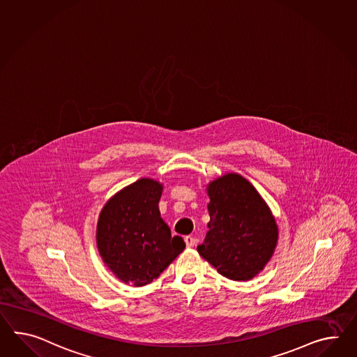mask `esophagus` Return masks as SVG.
Masks as SVG:
<instances>
[{
  "label": "esophagus",
  "instance_id": "1",
  "mask_svg": "<svg viewBox=\"0 0 357 357\" xmlns=\"http://www.w3.org/2000/svg\"><path fill=\"white\" fill-rule=\"evenodd\" d=\"M183 241H185V243H186V247H189V248L195 246L197 242H198V239L192 237V236H186V237L183 238Z\"/></svg>",
  "mask_w": 357,
  "mask_h": 357
}]
</instances>
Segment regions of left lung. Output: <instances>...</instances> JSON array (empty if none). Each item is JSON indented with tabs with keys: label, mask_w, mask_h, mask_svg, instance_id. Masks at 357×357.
<instances>
[{
	"label": "left lung",
	"mask_w": 357,
	"mask_h": 357,
	"mask_svg": "<svg viewBox=\"0 0 357 357\" xmlns=\"http://www.w3.org/2000/svg\"><path fill=\"white\" fill-rule=\"evenodd\" d=\"M208 231L197 247L220 275L248 281L275 254L278 227L255 186L238 174H227L207 185Z\"/></svg>",
	"instance_id": "8db88e82"
}]
</instances>
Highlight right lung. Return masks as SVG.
Listing matches in <instances>:
<instances>
[{"mask_svg":"<svg viewBox=\"0 0 357 357\" xmlns=\"http://www.w3.org/2000/svg\"><path fill=\"white\" fill-rule=\"evenodd\" d=\"M163 183L144 177L112 195L97 222V247L103 263L120 281L145 286L180 255L185 242L171 236L158 203Z\"/></svg>","mask_w":357,"mask_h":357,"instance_id":"add662e5","label":"right lung"}]
</instances>
